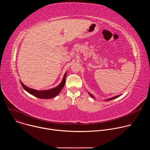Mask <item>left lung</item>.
<instances>
[{
	"instance_id": "8db88e82",
	"label": "left lung",
	"mask_w": 150,
	"mask_h": 150,
	"mask_svg": "<svg viewBox=\"0 0 150 150\" xmlns=\"http://www.w3.org/2000/svg\"><path fill=\"white\" fill-rule=\"evenodd\" d=\"M88 94H89V95L91 97H93V98H95L91 94H90V93H88ZM121 95H118V96H115V97H112V98H108V99H106L105 100H107V101H109V100H113V99H115V98H117V97H119V96H120Z\"/></svg>"
}]
</instances>
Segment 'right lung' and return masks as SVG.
I'll return each mask as SVG.
<instances>
[{"label": "right lung", "mask_w": 150, "mask_h": 150, "mask_svg": "<svg viewBox=\"0 0 150 150\" xmlns=\"http://www.w3.org/2000/svg\"><path fill=\"white\" fill-rule=\"evenodd\" d=\"M66 76H67V73L65 74V75H64L62 81V82L58 85V86H57L55 88H52L50 90H41V91L35 90L25 86V85H24V83L22 82L21 81H20V82H21V85H22L23 87L24 88V89L25 91H27L28 93L31 94V95H33L39 98L49 99V98H53V97L56 96L61 91L62 89L63 88L64 85H65V83Z\"/></svg>", "instance_id": "right-lung-1"}]
</instances>
